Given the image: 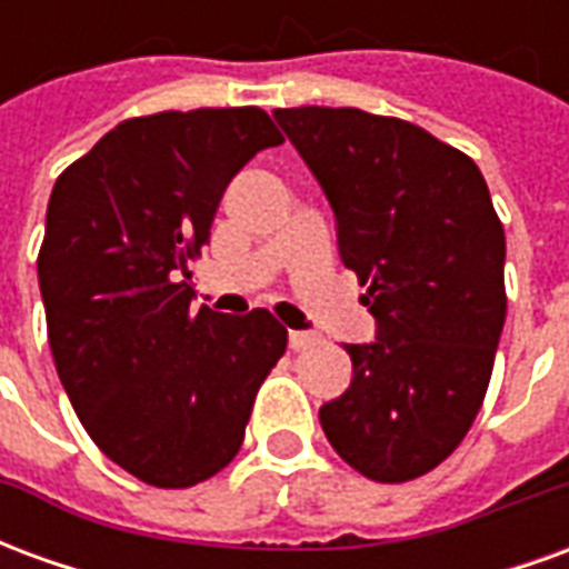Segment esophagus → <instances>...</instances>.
I'll return each instance as SVG.
<instances>
[{"label": "esophagus", "mask_w": 569, "mask_h": 569, "mask_svg": "<svg viewBox=\"0 0 569 569\" xmlns=\"http://www.w3.org/2000/svg\"><path fill=\"white\" fill-rule=\"evenodd\" d=\"M320 341L313 332H289V347L292 350H308V347H313Z\"/></svg>", "instance_id": "1"}]
</instances>
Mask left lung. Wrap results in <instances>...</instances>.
<instances>
[{
    "mask_svg": "<svg viewBox=\"0 0 569 569\" xmlns=\"http://www.w3.org/2000/svg\"><path fill=\"white\" fill-rule=\"evenodd\" d=\"M332 203L338 252L378 322L347 345L353 381L320 408L326 439L371 481L448 457L488 393L506 322V234L472 158L362 109H273Z\"/></svg>",
    "mask_w": 569,
    "mask_h": 569,
    "instance_id": "1",
    "label": "left lung"
}]
</instances>
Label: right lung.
Masks as SVG:
<instances>
[{"label": "right lung", "mask_w": 569, "mask_h": 569, "mask_svg": "<svg viewBox=\"0 0 569 569\" xmlns=\"http://www.w3.org/2000/svg\"><path fill=\"white\" fill-rule=\"evenodd\" d=\"M280 142L256 106L158 112L54 182L39 289L57 375L97 448L146 485L191 488L231 463L283 357L268 310H194L188 286L228 182Z\"/></svg>", "instance_id": "right-lung-1"}]
</instances>
